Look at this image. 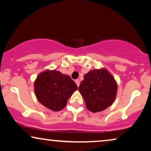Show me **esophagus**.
Listing matches in <instances>:
<instances>
[{
  "instance_id": "1",
  "label": "esophagus",
  "mask_w": 151,
  "mask_h": 151,
  "mask_svg": "<svg viewBox=\"0 0 151 151\" xmlns=\"http://www.w3.org/2000/svg\"><path fill=\"white\" fill-rule=\"evenodd\" d=\"M75 82H76V84H77V86H80V80H78V79H77V80H75Z\"/></svg>"
}]
</instances>
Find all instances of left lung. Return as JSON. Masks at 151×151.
<instances>
[{"mask_svg": "<svg viewBox=\"0 0 151 151\" xmlns=\"http://www.w3.org/2000/svg\"><path fill=\"white\" fill-rule=\"evenodd\" d=\"M78 90L85 101L86 109L97 113L113 104L117 96V84L112 74L102 68L86 73Z\"/></svg>", "mask_w": 151, "mask_h": 151, "instance_id": "1", "label": "left lung"}]
</instances>
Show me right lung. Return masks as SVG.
<instances>
[{
  "label": "right lung",
  "mask_w": 151,
  "mask_h": 151,
  "mask_svg": "<svg viewBox=\"0 0 151 151\" xmlns=\"http://www.w3.org/2000/svg\"><path fill=\"white\" fill-rule=\"evenodd\" d=\"M34 86L37 100L53 111L65 108L68 99L78 89L69 76L55 69H47L39 73Z\"/></svg>",
  "instance_id": "add662e5"
}]
</instances>
